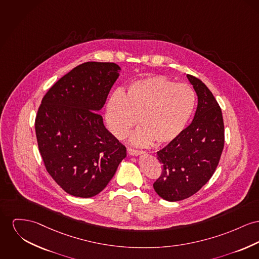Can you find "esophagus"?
Wrapping results in <instances>:
<instances>
[{
	"instance_id": "esophagus-1",
	"label": "esophagus",
	"mask_w": 259,
	"mask_h": 259,
	"mask_svg": "<svg viewBox=\"0 0 259 259\" xmlns=\"http://www.w3.org/2000/svg\"><path fill=\"white\" fill-rule=\"evenodd\" d=\"M127 153H128L130 155L138 156L142 154L143 151L138 150V149H134V148H131V147H127Z\"/></svg>"
}]
</instances>
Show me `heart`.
I'll use <instances>...</instances> for the list:
<instances>
[{"instance_id":"b5f03b06","label":"heart","mask_w":259,"mask_h":259,"mask_svg":"<svg viewBox=\"0 0 259 259\" xmlns=\"http://www.w3.org/2000/svg\"><path fill=\"white\" fill-rule=\"evenodd\" d=\"M193 89L164 75H154L132 82L125 92H114L106 105L105 120L116 138H125L138 122L131 138L136 145L172 143L182 136L195 108Z\"/></svg>"}]
</instances>
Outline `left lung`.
Listing matches in <instances>:
<instances>
[{
    "label": "left lung",
    "instance_id": "obj_1",
    "mask_svg": "<svg viewBox=\"0 0 259 259\" xmlns=\"http://www.w3.org/2000/svg\"><path fill=\"white\" fill-rule=\"evenodd\" d=\"M187 76L197 95L194 118L180 138L157 152L163 169L153 188L168 201L186 199L200 190L213 176L224 148L219 104L200 79Z\"/></svg>",
    "mask_w": 259,
    "mask_h": 259
}]
</instances>
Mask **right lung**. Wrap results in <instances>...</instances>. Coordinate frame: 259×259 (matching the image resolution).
I'll use <instances>...</instances> for the list:
<instances>
[{"mask_svg": "<svg viewBox=\"0 0 259 259\" xmlns=\"http://www.w3.org/2000/svg\"><path fill=\"white\" fill-rule=\"evenodd\" d=\"M119 70L115 63L81 64L48 90L38 109L35 132L45 168L70 195L101 192L126 156L98 113Z\"/></svg>", "mask_w": 259, "mask_h": 259, "instance_id": "right-lung-1", "label": "right lung"}]
</instances>
